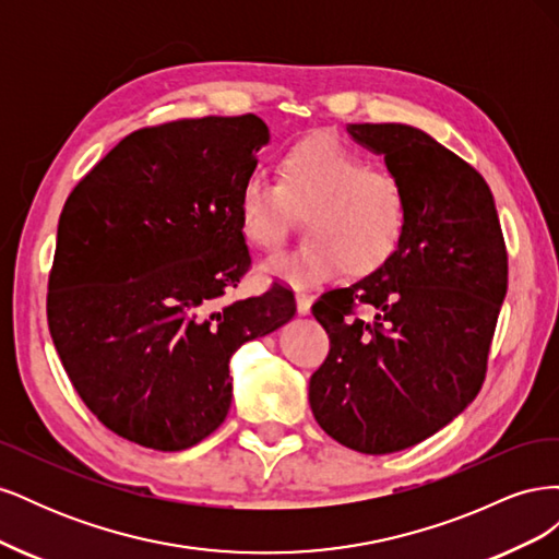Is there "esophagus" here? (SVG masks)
<instances>
[{
    "mask_svg": "<svg viewBox=\"0 0 559 559\" xmlns=\"http://www.w3.org/2000/svg\"><path fill=\"white\" fill-rule=\"evenodd\" d=\"M296 308H298V314H308L312 308V296L306 292H296Z\"/></svg>",
    "mask_w": 559,
    "mask_h": 559,
    "instance_id": "esophagus-1",
    "label": "esophagus"
}]
</instances>
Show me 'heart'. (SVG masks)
<instances>
[{"mask_svg":"<svg viewBox=\"0 0 559 559\" xmlns=\"http://www.w3.org/2000/svg\"><path fill=\"white\" fill-rule=\"evenodd\" d=\"M403 181L370 167L368 158L333 134L286 151L280 183L253 173L240 189L238 222L245 240L263 251L277 249L292 216H306L310 240L263 263V273L294 286H312L345 273L366 275L396 251L408 226Z\"/></svg>","mask_w":559,"mask_h":559,"instance_id":"b5f03b06","label":"heart"}]
</instances>
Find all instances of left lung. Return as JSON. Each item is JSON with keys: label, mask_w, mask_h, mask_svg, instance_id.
Returning a JSON list of instances; mask_svg holds the SVG:
<instances>
[{"label": "left lung", "mask_w": 559, "mask_h": 559, "mask_svg": "<svg viewBox=\"0 0 559 559\" xmlns=\"http://www.w3.org/2000/svg\"><path fill=\"white\" fill-rule=\"evenodd\" d=\"M347 132L403 181L408 226L378 270L312 306L331 349L310 378V408L333 441L386 454L425 441L478 396L509 253L476 167L411 126Z\"/></svg>", "instance_id": "8db88e82"}]
</instances>
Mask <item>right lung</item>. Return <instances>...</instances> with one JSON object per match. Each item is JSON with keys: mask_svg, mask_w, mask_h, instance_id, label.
Wrapping results in <instances>:
<instances>
[{"mask_svg": "<svg viewBox=\"0 0 559 559\" xmlns=\"http://www.w3.org/2000/svg\"><path fill=\"white\" fill-rule=\"evenodd\" d=\"M267 142L253 114L146 126L64 202L48 331L86 408L130 443L207 438L230 408L233 352L296 312L280 280L224 302L251 267L238 198Z\"/></svg>", "mask_w": 559, "mask_h": 559, "instance_id": "1", "label": "right lung"}]
</instances>
